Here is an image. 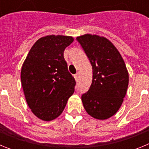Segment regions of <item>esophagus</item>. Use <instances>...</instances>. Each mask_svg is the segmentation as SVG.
Segmentation results:
<instances>
[{"mask_svg":"<svg viewBox=\"0 0 149 149\" xmlns=\"http://www.w3.org/2000/svg\"><path fill=\"white\" fill-rule=\"evenodd\" d=\"M74 78H75L76 81H78V80H79V74H74Z\"/></svg>","mask_w":149,"mask_h":149,"instance_id":"esophagus-1","label":"esophagus"}]
</instances>
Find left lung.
<instances>
[{
	"instance_id": "1",
	"label": "left lung",
	"mask_w": 149,
	"mask_h": 149,
	"mask_svg": "<svg viewBox=\"0 0 149 149\" xmlns=\"http://www.w3.org/2000/svg\"><path fill=\"white\" fill-rule=\"evenodd\" d=\"M77 40L93 68V81L81 96L87 113L104 120L116 113L128 86L129 75L120 53L109 39L92 34L77 36Z\"/></svg>"
}]
</instances>
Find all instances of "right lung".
I'll list each match as a JSON object with an SVG mask.
<instances>
[{
  "mask_svg": "<svg viewBox=\"0 0 149 149\" xmlns=\"http://www.w3.org/2000/svg\"><path fill=\"white\" fill-rule=\"evenodd\" d=\"M73 37L46 36L38 39L22 65L21 81L29 107L43 121L63 113L74 92L75 80L68 71L63 52Z\"/></svg>",
  "mask_w": 149,
  "mask_h": 149,
  "instance_id": "add662e5",
  "label": "right lung"
}]
</instances>
